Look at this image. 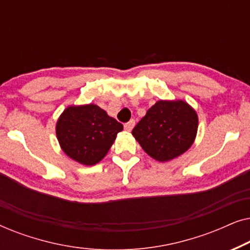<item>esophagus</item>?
<instances>
[{
    "label": "esophagus",
    "instance_id": "obj_1",
    "mask_svg": "<svg viewBox=\"0 0 250 250\" xmlns=\"http://www.w3.org/2000/svg\"><path fill=\"white\" fill-rule=\"evenodd\" d=\"M134 125H135V121H134V119H131V121H129L128 123H126V124L124 125V128L127 132H131L133 127H134Z\"/></svg>",
    "mask_w": 250,
    "mask_h": 250
}]
</instances>
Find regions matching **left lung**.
<instances>
[{"mask_svg": "<svg viewBox=\"0 0 250 250\" xmlns=\"http://www.w3.org/2000/svg\"><path fill=\"white\" fill-rule=\"evenodd\" d=\"M198 115L183 100H159L132 131L142 149L160 163L183 155L193 145Z\"/></svg>", "mask_w": 250, "mask_h": 250, "instance_id": "obj_1", "label": "left lung"}]
</instances>
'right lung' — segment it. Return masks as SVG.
Wrapping results in <instances>:
<instances>
[{
    "mask_svg": "<svg viewBox=\"0 0 250 250\" xmlns=\"http://www.w3.org/2000/svg\"><path fill=\"white\" fill-rule=\"evenodd\" d=\"M123 125L99 105H69L56 125L60 148L82 165L92 166L107 155Z\"/></svg>",
    "mask_w": 250,
    "mask_h": 250,
    "instance_id": "right-lung-1",
    "label": "right lung"
}]
</instances>
